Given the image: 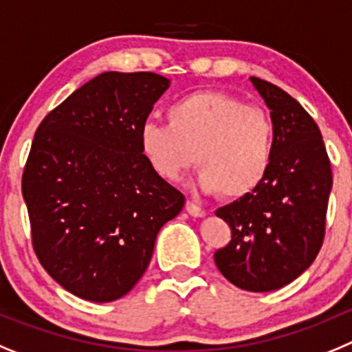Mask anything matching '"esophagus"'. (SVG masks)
Listing matches in <instances>:
<instances>
[{
    "label": "esophagus",
    "mask_w": 352,
    "mask_h": 352,
    "mask_svg": "<svg viewBox=\"0 0 352 352\" xmlns=\"http://www.w3.org/2000/svg\"><path fill=\"white\" fill-rule=\"evenodd\" d=\"M186 210H188V214L192 215V217H205V215H207V210H204L201 207L192 204V201H186Z\"/></svg>",
    "instance_id": "esophagus-1"
}]
</instances>
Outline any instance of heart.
<instances>
[{
	"label": "heart",
	"mask_w": 352,
	"mask_h": 352,
	"mask_svg": "<svg viewBox=\"0 0 352 352\" xmlns=\"http://www.w3.org/2000/svg\"><path fill=\"white\" fill-rule=\"evenodd\" d=\"M166 122L140 126L138 144L148 166L175 182L198 161L199 188L243 198L261 186L274 160L270 117L223 91H195L166 109Z\"/></svg>",
	"instance_id": "1"
}]
</instances>
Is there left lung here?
Here are the masks:
<instances>
[{
    "label": "left lung",
    "instance_id": "left-lung-1",
    "mask_svg": "<svg viewBox=\"0 0 352 352\" xmlns=\"http://www.w3.org/2000/svg\"><path fill=\"white\" fill-rule=\"evenodd\" d=\"M251 82L270 110L274 160L256 191L215 210L231 228V240L214 261L236 287L265 293L293 283L318 256L333 177L307 110L277 85Z\"/></svg>",
    "mask_w": 352,
    "mask_h": 352
}]
</instances>
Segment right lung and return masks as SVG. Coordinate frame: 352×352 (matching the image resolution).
<instances>
[{
    "label": "right lung",
    "mask_w": 352,
    "mask_h": 352,
    "mask_svg": "<svg viewBox=\"0 0 352 352\" xmlns=\"http://www.w3.org/2000/svg\"><path fill=\"white\" fill-rule=\"evenodd\" d=\"M170 80L105 72L38 126L22 196L47 274L89 302H113L140 280L184 195L161 179L138 144L140 126Z\"/></svg>",
    "instance_id": "add662e5"
}]
</instances>
